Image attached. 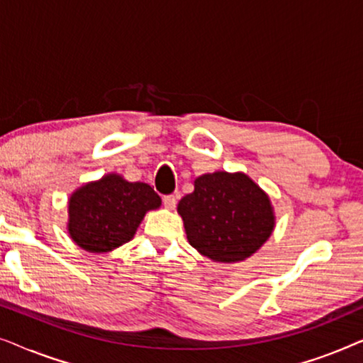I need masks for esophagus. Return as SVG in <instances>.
Instances as JSON below:
<instances>
[{
    "label": "esophagus",
    "mask_w": 363,
    "mask_h": 363,
    "mask_svg": "<svg viewBox=\"0 0 363 363\" xmlns=\"http://www.w3.org/2000/svg\"><path fill=\"white\" fill-rule=\"evenodd\" d=\"M163 205H165V208H168V210H173V208L177 206V196L175 195H165V196H163Z\"/></svg>",
    "instance_id": "34e87169"
}]
</instances>
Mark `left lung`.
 I'll return each instance as SVG.
<instances>
[{
	"label": "left lung",
	"instance_id": "left-lung-1",
	"mask_svg": "<svg viewBox=\"0 0 363 363\" xmlns=\"http://www.w3.org/2000/svg\"><path fill=\"white\" fill-rule=\"evenodd\" d=\"M188 242L218 262H238L259 250L274 230L271 200L245 173L198 177L178 203Z\"/></svg>",
	"mask_w": 363,
	"mask_h": 363
}]
</instances>
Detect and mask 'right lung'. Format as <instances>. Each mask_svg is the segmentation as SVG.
Segmentation results:
<instances>
[{"label":"right lung","instance_id":"add662e5","mask_svg":"<svg viewBox=\"0 0 363 363\" xmlns=\"http://www.w3.org/2000/svg\"><path fill=\"white\" fill-rule=\"evenodd\" d=\"M160 205L150 185L108 173L69 198V235L82 250L108 252L130 241L145 213Z\"/></svg>","mask_w":363,"mask_h":363}]
</instances>
